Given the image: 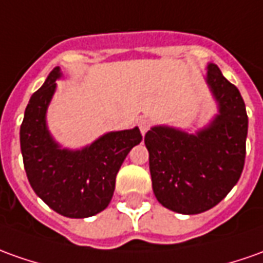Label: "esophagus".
I'll list each match as a JSON object with an SVG mask.
<instances>
[{"mask_svg": "<svg viewBox=\"0 0 263 263\" xmlns=\"http://www.w3.org/2000/svg\"><path fill=\"white\" fill-rule=\"evenodd\" d=\"M139 128H140L142 135H146V132L150 128V121L147 119H142L139 121Z\"/></svg>", "mask_w": 263, "mask_h": 263, "instance_id": "esophagus-1", "label": "esophagus"}]
</instances>
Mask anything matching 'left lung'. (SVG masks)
<instances>
[{
    "mask_svg": "<svg viewBox=\"0 0 263 263\" xmlns=\"http://www.w3.org/2000/svg\"><path fill=\"white\" fill-rule=\"evenodd\" d=\"M206 71L218 114L195 133L159 124L144 136L156 199L182 215H197L216 206L238 183L245 164L243 99L216 64L209 63Z\"/></svg>",
    "mask_w": 263,
    "mask_h": 263,
    "instance_id": "left-lung-1",
    "label": "left lung"
}]
</instances>
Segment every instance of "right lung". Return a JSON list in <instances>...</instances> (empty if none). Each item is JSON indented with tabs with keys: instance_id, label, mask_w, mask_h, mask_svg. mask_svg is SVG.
<instances>
[{
	"instance_id": "1",
	"label": "right lung",
	"mask_w": 263,
	"mask_h": 263,
	"mask_svg": "<svg viewBox=\"0 0 263 263\" xmlns=\"http://www.w3.org/2000/svg\"><path fill=\"white\" fill-rule=\"evenodd\" d=\"M61 77L55 67L27 104L20 128L24 169L35 195L52 211L66 218H90L108 206L119 169L143 137L133 127L104 133L81 149L63 147L47 126V110Z\"/></svg>"
}]
</instances>
